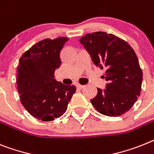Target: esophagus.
Returning a JSON list of instances; mask_svg holds the SVG:
<instances>
[{
	"instance_id": "34e87169",
	"label": "esophagus",
	"mask_w": 154,
	"mask_h": 154,
	"mask_svg": "<svg viewBox=\"0 0 154 154\" xmlns=\"http://www.w3.org/2000/svg\"><path fill=\"white\" fill-rule=\"evenodd\" d=\"M76 86H77L79 89H83V88L85 87V86H82V85H80V84H77V85H76Z\"/></svg>"
}]
</instances>
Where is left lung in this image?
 I'll return each mask as SVG.
<instances>
[{
  "label": "left lung",
  "instance_id": "obj_1",
  "mask_svg": "<svg viewBox=\"0 0 154 154\" xmlns=\"http://www.w3.org/2000/svg\"><path fill=\"white\" fill-rule=\"evenodd\" d=\"M92 61L101 69L106 68L104 90L97 88L90 100L100 114L118 117L128 111L140 95L143 72L131 46L121 38L104 32L86 34L80 39Z\"/></svg>",
  "mask_w": 154,
  "mask_h": 154
}]
</instances>
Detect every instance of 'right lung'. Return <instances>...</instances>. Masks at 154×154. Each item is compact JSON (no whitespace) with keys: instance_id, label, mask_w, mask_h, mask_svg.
Instances as JSON below:
<instances>
[{"instance_id":"add662e5","label":"right lung","mask_w":154,"mask_h":154,"mask_svg":"<svg viewBox=\"0 0 154 154\" xmlns=\"http://www.w3.org/2000/svg\"><path fill=\"white\" fill-rule=\"evenodd\" d=\"M68 40L67 37L43 39L19 59L16 83L21 103L32 116L43 122L62 116L75 93V86L54 79L55 70L61 64L60 54Z\"/></svg>"}]
</instances>
